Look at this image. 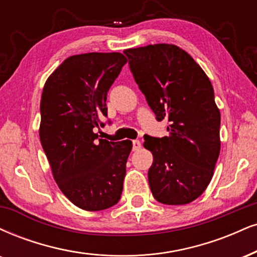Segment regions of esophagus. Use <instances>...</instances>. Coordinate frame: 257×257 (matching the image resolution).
I'll return each mask as SVG.
<instances>
[{"mask_svg":"<svg viewBox=\"0 0 257 257\" xmlns=\"http://www.w3.org/2000/svg\"><path fill=\"white\" fill-rule=\"evenodd\" d=\"M141 148V142L139 140L133 141V151H139Z\"/></svg>","mask_w":257,"mask_h":257,"instance_id":"1","label":"esophagus"}]
</instances>
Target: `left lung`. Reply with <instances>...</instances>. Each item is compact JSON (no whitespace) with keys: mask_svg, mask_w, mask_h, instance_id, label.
Instances as JSON below:
<instances>
[{"mask_svg":"<svg viewBox=\"0 0 257 257\" xmlns=\"http://www.w3.org/2000/svg\"><path fill=\"white\" fill-rule=\"evenodd\" d=\"M135 82L169 137H145L153 154L148 183L164 205H185L209 184L220 153V112L208 76L188 52L172 44L124 50Z\"/></svg>","mask_w":257,"mask_h":257,"instance_id":"obj_1","label":"left lung"}]
</instances>
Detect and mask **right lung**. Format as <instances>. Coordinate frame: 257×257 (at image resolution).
<instances>
[{
  "label": "right lung",
  "instance_id": "right-lung-1",
  "mask_svg": "<svg viewBox=\"0 0 257 257\" xmlns=\"http://www.w3.org/2000/svg\"><path fill=\"white\" fill-rule=\"evenodd\" d=\"M119 52L68 57L46 80L40 100L39 138L62 193L85 211L116 205L123 190L132 141L98 139L99 117L122 67Z\"/></svg>",
  "mask_w": 257,
  "mask_h": 257
}]
</instances>
